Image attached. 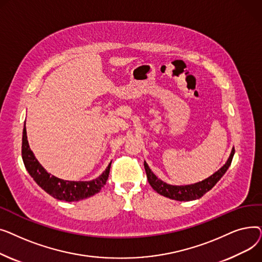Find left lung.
Returning a JSON list of instances; mask_svg holds the SVG:
<instances>
[{
    "instance_id": "1",
    "label": "left lung",
    "mask_w": 262,
    "mask_h": 262,
    "mask_svg": "<svg viewBox=\"0 0 262 262\" xmlns=\"http://www.w3.org/2000/svg\"><path fill=\"white\" fill-rule=\"evenodd\" d=\"M233 154H235V148L231 149V153L228 160L221 169L217 170L208 178H206V180L195 184H192V185H186V186L169 185L159 180V178L152 172V170L148 168L146 162H144V169L146 172L148 184L152 186V188L160 195L169 198L171 200L181 201V202L193 201L202 198L206 192L211 190L214 187V185L221 180V177L226 173V171L230 166Z\"/></svg>"
}]
</instances>
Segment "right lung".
<instances>
[{
    "mask_svg": "<svg viewBox=\"0 0 262 262\" xmlns=\"http://www.w3.org/2000/svg\"><path fill=\"white\" fill-rule=\"evenodd\" d=\"M22 159L27 172L34 178V181L39 187L42 188L53 198L66 202H77L99 193L106 184L110 171L109 164L107 169L98 178L89 182L64 181L51 175L41 166L31 150L29 141H27L25 125L22 137Z\"/></svg>",
    "mask_w": 262,
    "mask_h": 262,
    "instance_id": "1",
    "label": "right lung"
}]
</instances>
